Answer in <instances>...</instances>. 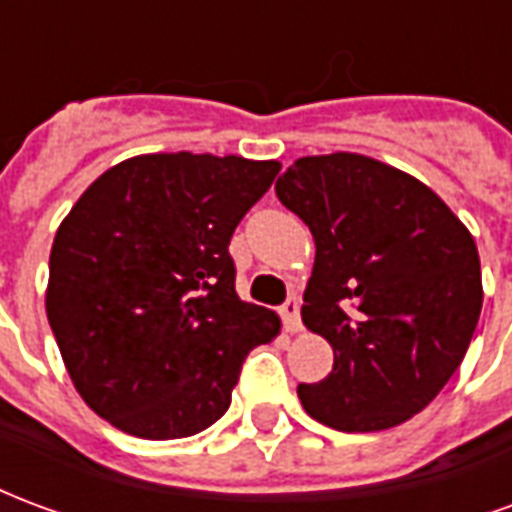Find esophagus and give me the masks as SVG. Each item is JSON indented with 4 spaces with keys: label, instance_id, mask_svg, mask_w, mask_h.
Returning <instances> with one entry per match:
<instances>
[{
    "label": "esophagus",
    "instance_id": "esophagus-1",
    "mask_svg": "<svg viewBox=\"0 0 512 512\" xmlns=\"http://www.w3.org/2000/svg\"><path fill=\"white\" fill-rule=\"evenodd\" d=\"M279 315H282V323H285V329H288L290 334L301 332V315H299V299L296 296H290L285 304H282V310H279Z\"/></svg>",
    "mask_w": 512,
    "mask_h": 512
}]
</instances>
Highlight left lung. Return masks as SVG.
<instances>
[{"label":"left lung","instance_id":"obj_1","mask_svg":"<svg viewBox=\"0 0 512 512\" xmlns=\"http://www.w3.org/2000/svg\"><path fill=\"white\" fill-rule=\"evenodd\" d=\"M274 189L315 238L301 321L334 351L329 376L299 384L301 406L345 433L403 425L450 381L480 321L472 233L422 180L362 153L299 158Z\"/></svg>","mask_w":512,"mask_h":512}]
</instances>
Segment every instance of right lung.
I'll return each instance as SVG.
<instances>
[{
    "mask_svg": "<svg viewBox=\"0 0 512 512\" xmlns=\"http://www.w3.org/2000/svg\"><path fill=\"white\" fill-rule=\"evenodd\" d=\"M279 161L147 153L93 180L54 235L46 315L76 392L136 439H186L230 408L277 312L238 299L227 252Z\"/></svg>",
    "mask_w": 512,
    "mask_h": 512,
    "instance_id": "obj_1",
    "label": "right lung"
}]
</instances>
